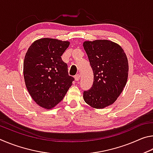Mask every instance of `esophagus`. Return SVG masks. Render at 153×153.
Listing matches in <instances>:
<instances>
[{"label": "esophagus", "instance_id": "obj_1", "mask_svg": "<svg viewBox=\"0 0 153 153\" xmlns=\"http://www.w3.org/2000/svg\"><path fill=\"white\" fill-rule=\"evenodd\" d=\"M79 77H80V76L79 74L76 75V76H75V79H76V81H79Z\"/></svg>", "mask_w": 153, "mask_h": 153}]
</instances>
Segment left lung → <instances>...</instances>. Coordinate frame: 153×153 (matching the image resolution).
Wrapping results in <instances>:
<instances>
[{
	"mask_svg": "<svg viewBox=\"0 0 153 153\" xmlns=\"http://www.w3.org/2000/svg\"><path fill=\"white\" fill-rule=\"evenodd\" d=\"M83 46L94 74L84 100L95 108L112 105L122 92L128 76V61L122 48L107 40L86 41Z\"/></svg>",
	"mask_w": 153,
	"mask_h": 153,
	"instance_id": "left-lung-1",
	"label": "left lung"
}]
</instances>
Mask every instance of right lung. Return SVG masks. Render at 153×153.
Masks as SVG:
<instances>
[{
	"instance_id": "right-lung-1",
	"label": "right lung",
	"mask_w": 153,
	"mask_h": 153,
	"mask_svg": "<svg viewBox=\"0 0 153 153\" xmlns=\"http://www.w3.org/2000/svg\"><path fill=\"white\" fill-rule=\"evenodd\" d=\"M69 42L53 38L35 41L28 48L24 62L25 86L38 105L50 109L63 99L74 80L61 56Z\"/></svg>"
}]
</instances>
